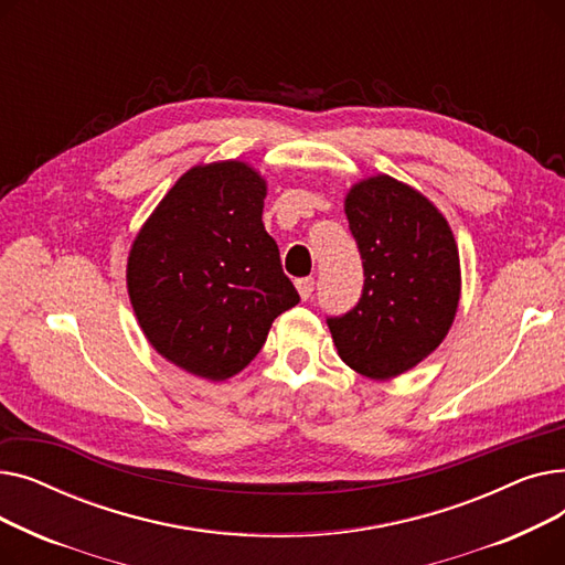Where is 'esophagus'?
<instances>
[{
  "mask_svg": "<svg viewBox=\"0 0 565 565\" xmlns=\"http://www.w3.org/2000/svg\"><path fill=\"white\" fill-rule=\"evenodd\" d=\"M295 286H298L300 298H302V300H309L311 295H313V286H316V281H313V277H305V279H298V281H295Z\"/></svg>",
  "mask_w": 565,
  "mask_h": 565,
  "instance_id": "34e87169",
  "label": "esophagus"
}]
</instances>
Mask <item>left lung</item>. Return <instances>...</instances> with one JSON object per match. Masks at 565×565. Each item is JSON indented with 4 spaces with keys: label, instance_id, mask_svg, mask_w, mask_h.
I'll return each instance as SVG.
<instances>
[{
    "label": "left lung",
    "instance_id": "8db88e82",
    "mask_svg": "<svg viewBox=\"0 0 565 565\" xmlns=\"http://www.w3.org/2000/svg\"><path fill=\"white\" fill-rule=\"evenodd\" d=\"M364 288L348 313L330 316L339 358L373 380L396 377L444 341L460 300V258L449 222L417 190L373 175L345 196Z\"/></svg>",
    "mask_w": 565,
    "mask_h": 565
}]
</instances>
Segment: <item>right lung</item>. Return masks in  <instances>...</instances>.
Instances as JSON below:
<instances>
[{
  "instance_id": "1",
  "label": "right lung",
  "mask_w": 565,
  "mask_h": 565,
  "mask_svg": "<svg viewBox=\"0 0 565 565\" xmlns=\"http://www.w3.org/2000/svg\"><path fill=\"white\" fill-rule=\"evenodd\" d=\"M265 181L226 160L178 178L137 233L128 256V295L164 360L226 380L263 348L279 313L300 302L263 226Z\"/></svg>"
}]
</instances>
